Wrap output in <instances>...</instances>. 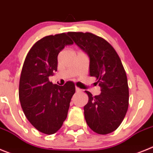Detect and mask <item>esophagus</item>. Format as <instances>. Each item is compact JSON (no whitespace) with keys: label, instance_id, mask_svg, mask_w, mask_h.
<instances>
[{"label":"esophagus","instance_id":"esophagus-1","mask_svg":"<svg viewBox=\"0 0 153 153\" xmlns=\"http://www.w3.org/2000/svg\"><path fill=\"white\" fill-rule=\"evenodd\" d=\"M75 91H76L77 92H80L82 90H81V89H80L79 88H78V87H76V88H75Z\"/></svg>","mask_w":153,"mask_h":153}]
</instances>
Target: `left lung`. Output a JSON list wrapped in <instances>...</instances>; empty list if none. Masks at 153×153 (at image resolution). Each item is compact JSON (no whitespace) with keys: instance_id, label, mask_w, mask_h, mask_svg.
<instances>
[{"instance_id":"left-lung-1","label":"left lung","mask_w":153,"mask_h":153,"mask_svg":"<svg viewBox=\"0 0 153 153\" xmlns=\"http://www.w3.org/2000/svg\"><path fill=\"white\" fill-rule=\"evenodd\" d=\"M74 42L90 58L89 75L96 78L100 94L93 97L85 91L88 102L84 107L87 124L98 134L116 130L129 106L126 71L116 50L102 37L91 33L68 32Z\"/></svg>"}]
</instances>
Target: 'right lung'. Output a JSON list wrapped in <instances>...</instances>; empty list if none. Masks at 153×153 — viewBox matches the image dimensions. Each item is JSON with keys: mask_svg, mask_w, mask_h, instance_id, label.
I'll list each match as a JSON object with an SVG mask.
<instances>
[{"mask_svg": "<svg viewBox=\"0 0 153 153\" xmlns=\"http://www.w3.org/2000/svg\"><path fill=\"white\" fill-rule=\"evenodd\" d=\"M73 41L65 33L49 35L37 41L27 53L22 68L19 98L30 123L39 132L53 134L66 119L75 83L53 85L49 77L57 71L58 55Z\"/></svg>", "mask_w": 153, "mask_h": 153, "instance_id": "obj_1", "label": "right lung"}]
</instances>
